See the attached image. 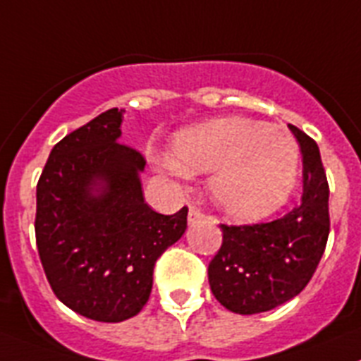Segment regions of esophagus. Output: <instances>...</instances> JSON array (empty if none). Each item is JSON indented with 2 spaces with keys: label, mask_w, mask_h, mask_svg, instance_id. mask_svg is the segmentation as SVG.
<instances>
[{
  "label": "esophagus",
  "mask_w": 361,
  "mask_h": 361,
  "mask_svg": "<svg viewBox=\"0 0 361 361\" xmlns=\"http://www.w3.org/2000/svg\"><path fill=\"white\" fill-rule=\"evenodd\" d=\"M202 219H204V215L197 210V208L190 206V210H188V224H192V226H193V224L199 223V221H202Z\"/></svg>",
  "instance_id": "34e87169"
}]
</instances>
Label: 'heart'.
I'll return each mask as SVG.
<instances>
[{"label":"heart","instance_id":"obj_1","mask_svg":"<svg viewBox=\"0 0 361 361\" xmlns=\"http://www.w3.org/2000/svg\"><path fill=\"white\" fill-rule=\"evenodd\" d=\"M300 153L292 135L243 116L214 118L178 131L164 168L175 177L206 173L217 208L239 221L269 217L288 201Z\"/></svg>","mask_w":361,"mask_h":361}]
</instances>
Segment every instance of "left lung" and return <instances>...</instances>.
<instances>
[{
	"mask_svg": "<svg viewBox=\"0 0 361 361\" xmlns=\"http://www.w3.org/2000/svg\"><path fill=\"white\" fill-rule=\"evenodd\" d=\"M303 155V197L272 223L223 228V246L208 264L217 301L235 314H259L290 301L316 272L329 237V184L318 144L288 126Z\"/></svg>",
	"mask_w": 361,
	"mask_h": 361,
	"instance_id": "obj_1",
	"label": "left lung"
}]
</instances>
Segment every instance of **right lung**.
<instances>
[{
    "label": "right lung",
    "instance_id": "add662e5",
    "mask_svg": "<svg viewBox=\"0 0 361 361\" xmlns=\"http://www.w3.org/2000/svg\"><path fill=\"white\" fill-rule=\"evenodd\" d=\"M122 109H109L52 147L36 188V245L61 303L94 322L137 316L162 252L186 232L188 208L146 204V160L120 144Z\"/></svg>",
    "mask_w": 361,
    "mask_h": 361
}]
</instances>
